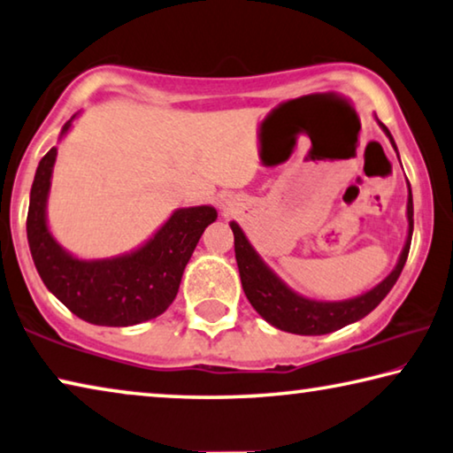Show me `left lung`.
<instances>
[{"label": "left lung", "instance_id": "left-lung-1", "mask_svg": "<svg viewBox=\"0 0 453 453\" xmlns=\"http://www.w3.org/2000/svg\"><path fill=\"white\" fill-rule=\"evenodd\" d=\"M377 119V115H374ZM380 129L385 131L388 142L396 151L395 139L385 125L379 119ZM399 156V154H396ZM409 196H407V239L403 250L396 259L395 269L388 273L385 280L374 285L372 289L365 291L357 297L350 299H340V302H322V299H311L302 294H297L296 289H291L280 275L271 269L265 261L261 259V255L257 253L255 247L250 245L247 234L242 233V228L233 220L231 228L234 234V257L236 265H239L242 291H245L250 305L257 310L265 322H269L275 328L283 332L299 334V336H322V334H330L334 330L344 328L348 324L358 322L366 314L377 308V305L387 297L388 291L393 289V285L399 280L403 267H405L409 247H411V236H413V194L411 186H409Z\"/></svg>", "mask_w": 453, "mask_h": 453}]
</instances>
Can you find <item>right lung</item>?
Masks as SVG:
<instances>
[{
    "mask_svg": "<svg viewBox=\"0 0 453 453\" xmlns=\"http://www.w3.org/2000/svg\"><path fill=\"white\" fill-rule=\"evenodd\" d=\"M73 115L60 129L58 142L73 127ZM57 148L40 159L27 208V245L50 294L74 316L95 326H135L170 308L184 269L204 228L217 220L214 206L176 208L143 245L105 259H81L54 239L48 226V196Z\"/></svg>",
    "mask_w": 453,
    "mask_h": 453,
    "instance_id": "1",
    "label": "right lung"
}]
</instances>
